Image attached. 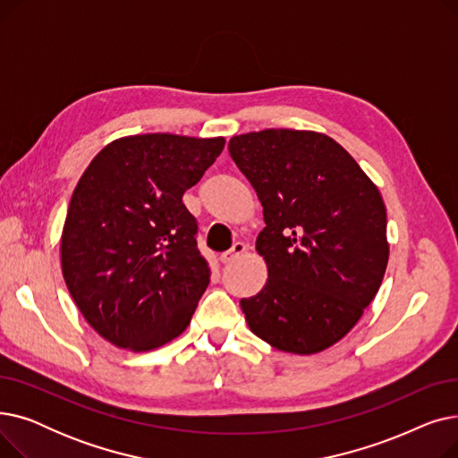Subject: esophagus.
I'll list each match as a JSON object with an SVG mask.
<instances>
[{
  "label": "esophagus",
  "instance_id": "obj_1",
  "mask_svg": "<svg viewBox=\"0 0 458 458\" xmlns=\"http://www.w3.org/2000/svg\"><path fill=\"white\" fill-rule=\"evenodd\" d=\"M245 252H247V247L243 243H233L230 250H226L219 256V259H221V263H232L233 259H237L239 256H243Z\"/></svg>",
  "mask_w": 458,
  "mask_h": 458
}]
</instances>
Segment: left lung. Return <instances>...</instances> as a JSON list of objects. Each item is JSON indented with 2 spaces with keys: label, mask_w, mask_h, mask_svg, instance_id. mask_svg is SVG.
<instances>
[{
  "label": "left lung",
  "mask_w": 458,
  "mask_h": 458,
  "mask_svg": "<svg viewBox=\"0 0 458 458\" xmlns=\"http://www.w3.org/2000/svg\"><path fill=\"white\" fill-rule=\"evenodd\" d=\"M228 150L266 221L256 250L267 280L242 299L247 325L278 351L321 352L364 316L386 273L380 191L340 142L319 131H250L233 135Z\"/></svg>",
  "instance_id": "left-lung-1"
}]
</instances>
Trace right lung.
<instances>
[{
	"mask_svg": "<svg viewBox=\"0 0 458 458\" xmlns=\"http://www.w3.org/2000/svg\"><path fill=\"white\" fill-rule=\"evenodd\" d=\"M225 137L142 133L94 156L70 199L61 267L87 323L109 344L154 351L189 327L211 269L182 202Z\"/></svg>",
	"mask_w": 458,
	"mask_h": 458,
	"instance_id": "1",
	"label": "right lung"
}]
</instances>
